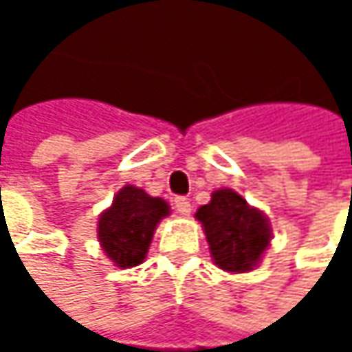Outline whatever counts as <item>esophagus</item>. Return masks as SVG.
Masks as SVG:
<instances>
[{"label":"esophagus","instance_id":"esophagus-1","mask_svg":"<svg viewBox=\"0 0 352 352\" xmlns=\"http://www.w3.org/2000/svg\"><path fill=\"white\" fill-rule=\"evenodd\" d=\"M175 210L181 216H187V214L191 212V201H189L187 197L179 195V197H175Z\"/></svg>","mask_w":352,"mask_h":352}]
</instances>
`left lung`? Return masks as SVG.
<instances>
[{
    "mask_svg": "<svg viewBox=\"0 0 352 352\" xmlns=\"http://www.w3.org/2000/svg\"><path fill=\"white\" fill-rule=\"evenodd\" d=\"M201 222L214 263L230 273L250 271L271 243V228L265 214L250 208L232 189H218L210 204L195 214Z\"/></svg>",
    "mask_w": 352,
    "mask_h": 352,
    "instance_id": "1",
    "label": "left lung"
}]
</instances>
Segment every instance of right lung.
Returning a JSON list of instances; mask_svg holds the SVG:
<instances>
[{"label":"right lung","mask_w":352,"mask_h":352,"mask_svg":"<svg viewBox=\"0 0 352 352\" xmlns=\"http://www.w3.org/2000/svg\"><path fill=\"white\" fill-rule=\"evenodd\" d=\"M169 216V204L151 197L144 189L126 185L113 197L98 224V239L118 267H136L144 261L157 224Z\"/></svg>","instance_id":"obj_1"}]
</instances>
